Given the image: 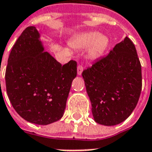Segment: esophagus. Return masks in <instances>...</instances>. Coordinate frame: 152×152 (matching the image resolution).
<instances>
[{
	"label": "esophagus",
	"instance_id": "1",
	"mask_svg": "<svg viewBox=\"0 0 152 152\" xmlns=\"http://www.w3.org/2000/svg\"><path fill=\"white\" fill-rule=\"evenodd\" d=\"M83 71V65H79L78 67H77V73H78V75H81Z\"/></svg>",
	"mask_w": 152,
	"mask_h": 152
}]
</instances>
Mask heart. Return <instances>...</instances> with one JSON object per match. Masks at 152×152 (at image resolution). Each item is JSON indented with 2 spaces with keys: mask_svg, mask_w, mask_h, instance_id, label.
Here are the masks:
<instances>
[{
  "mask_svg": "<svg viewBox=\"0 0 152 152\" xmlns=\"http://www.w3.org/2000/svg\"><path fill=\"white\" fill-rule=\"evenodd\" d=\"M108 44V39L105 36L100 35L97 33H90L83 34L77 38L72 43V45L76 48H86L92 44L90 50V55L92 58H95L101 55L106 48Z\"/></svg>",
  "mask_w": 152,
  "mask_h": 152,
  "instance_id": "heart-1",
  "label": "heart"
}]
</instances>
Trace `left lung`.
<instances>
[{
    "label": "left lung",
    "instance_id": "8db88e82",
    "mask_svg": "<svg viewBox=\"0 0 152 152\" xmlns=\"http://www.w3.org/2000/svg\"><path fill=\"white\" fill-rule=\"evenodd\" d=\"M82 76L96 123L115 126L130 115L140 97L142 76L136 48L129 38L83 70Z\"/></svg>",
    "mask_w": 152,
    "mask_h": 152
}]
</instances>
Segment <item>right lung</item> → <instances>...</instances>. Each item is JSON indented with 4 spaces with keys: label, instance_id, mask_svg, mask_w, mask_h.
Returning a JSON list of instances; mask_svg holds the SVG:
<instances>
[{
    "label": "right lung",
    "instance_id": "1",
    "mask_svg": "<svg viewBox=\"0 0 152 152\" xmlns=\"http://www.w3.org/2000/svg\"><path fill=\"white\" fill-rule=\"evenodd\" d=\"M39 38L34 26L26 28L18 38L6 68V91L22 118L48 125L63 116L77 63L71 60L61 65L44 51Z\"/></svg>",
    "mask_w": 152,
    "mask_h": 152
}]
</instances>
